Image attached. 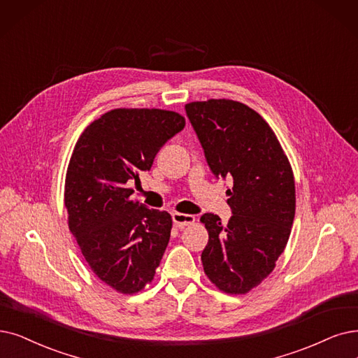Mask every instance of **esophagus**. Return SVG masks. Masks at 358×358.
Instances as JSON below:
<instances>
[{
  "mask_svg": "<svg viewBox=\"0 0 358 358\" xmlns=\"http://www.w3.org/2000/svg\"><path fill=\"white\" fill-rule=\"evenodd\" d=\"M173 222L179 229H183L185 226L194 224L195 217L191 216V214H185V213H173Z\"/></svg>",
  "mask_w": 358,
  "mask_h": 358,
  "instance_id": "esophagus-1",
  "label": "esophagus"
}]
</instances>
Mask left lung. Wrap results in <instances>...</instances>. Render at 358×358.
I'll return each instance as SVG.
<instances>
[{
	"label": "left lung",
	"instance_id": "8db88e82",
	"mask_svg": "<svg viewBox=\"0 0 358 358\" xmlns=\"http://www.w3.org/2000/svg\"><path fill=\"white\" fill-rule=\"evenodd\" d=\"M216 178H229L232 217L217 214L201 222L208 244L201 260L207 278L226 294H247L276 266L288 244L295 216V180L287 154L267 122L232 99L185 106Z\"/></svg>",
	"mask_w": 358,
	"mask_h": 358
}]
</instances>
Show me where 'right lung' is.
Wrapping results in <instances>:
<instances>
[{
	"instance_id": "add662e5",
	"label": "right lung",
	"mask_w": 358,
	"mask_h": 358,
	"mask_svg": "<svg viewBox=\"0 0 358 358\" xmlns=\"http://www.w3.org/2000/svg\"><path fill=\"white\" fill-rule=\"evenodd\" d=\"M185 127L179 113L114 108L79 136L70 157L64 206L69 229L94 273L120 294L151 283L170 239L171 217L131 199L129 183Z\"/></svg>"
}]
</instances>
